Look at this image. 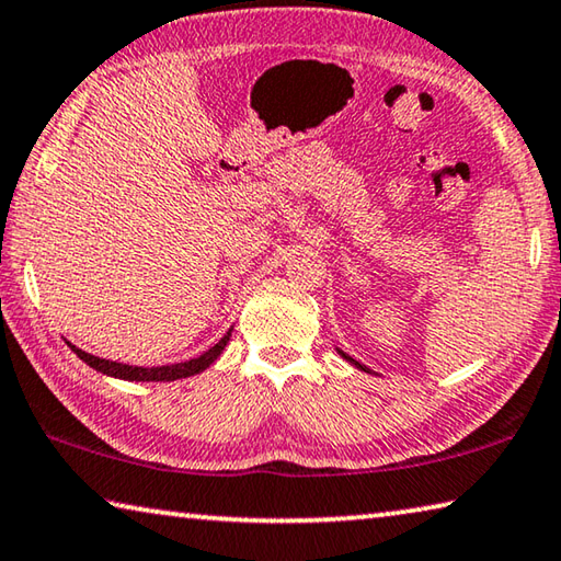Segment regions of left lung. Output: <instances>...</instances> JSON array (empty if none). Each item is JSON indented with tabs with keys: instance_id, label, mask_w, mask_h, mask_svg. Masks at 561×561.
Listing matches in <instances>:
<instances>
[{
	"instance_id": "1",
	"label": "left lung",
	"mask_w": 561,
	"mask_h": 561,
	"mask_svg": "<svg viewBox=\"0 0 561 561\" xmlns=\"http://www.w3.org/2000/svg\"><path fill=\"white\" fill-rule=\"evenodd\" d=\"M339 354H341V356H344L346 360H351V364H354V366H358V368H360V371H368V368H366V366H360V364H358V360H354V358H351L348 354H344V351H339Z\"/></svg>"
}]
</instances>
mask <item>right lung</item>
<instances>
[{
    "label": "right lung",
    "instance_id": "1",
    "mask_svg": "<svg viewBox=\"0 0 561 561\" xmlns=\"http://www.w3.org/2000/svg\"><path fill=\"white\" fill-rule=\"evenodd\" d=\"M230 334H232V331H227V334L220 341H217L213 348H207L205 354H201L197 358H190V360H183V364H173V366H156V368L118 364V360L91 356V354H87V351L76 348L71 344L69 346H71L73 354L83 360V364H89L91 368H96V371L106 374V376L123 378V381H178V378H187V376H195V374L205 371V368L222 354L227 341H230Z\"/></svg>",
    "mask_w": 561,
    "mask_h": 561
}]
</instances>
